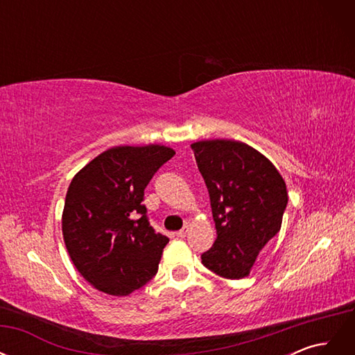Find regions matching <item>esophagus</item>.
Wrapping results in <instances>:
<instances>
[{
	"mask_svg": "<svg viewBox=\"0 0 355 355\" xmlns=\"http://www.w3.org/2000/svg\"><path fill=\"white\" fill-rule=\"evenodd\" d=\"M188 232H189V227H188V225H185L184 228L176 232V235H178V237H180V239H184V237H187Z\"/></svg>",
	"mask_w": 355,
	"mask_h": 355,
	"instance_id": "esophagus-1",
	"label": "esophagus"
}]
</instances>
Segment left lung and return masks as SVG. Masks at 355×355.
I'll use <instances>...</instances> for the list:
<instances>
[{"instance_id": "1", "label": "left lung", "mask_w": 355, "mask_h": 355, "mask_svg": "<svg viewBox=\"0 0 355 355\" xmlns=\"http://www.w3.org/2000/svg\"><path fill=\"white\" fill-rule=\"evenodd\" d=\"M191 148L209 189L218 234L201 262L223 278H244L282 228L287 207L284 180L270 159L243 142L214 139Z\"/></svg>"}]
</instances>
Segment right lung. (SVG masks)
Returning <instances> with one entry per match:
<instances>
[{
	"instance_id": "add662e5",
	"label": "right lung",
	"mask_w": 355,
	"mask_h": 355,
	"mask_svg": "<svg viewBox=\"0 0 355 355\" xmlns=\"http://www.w3.org/2000/svg\"><path fill=\"white\" fill-rule=\"evenodd\" d=\"M173 155L161 145L115 146L73 176L63 240L75 268L101 292L127 296L157 274L168 239L151 227L142 201L149 180Z\"/></svg>"
}]
</instances>
